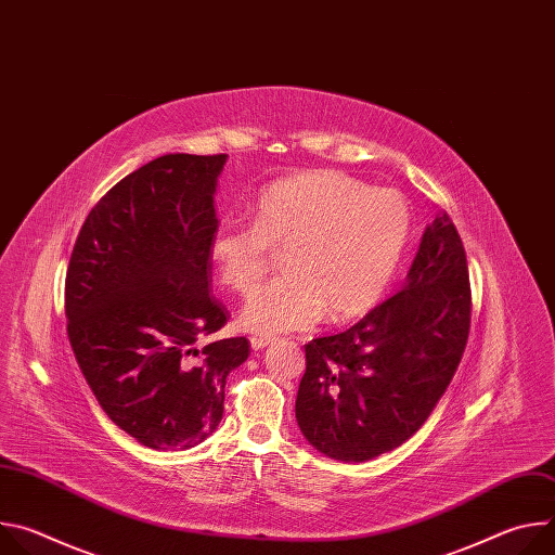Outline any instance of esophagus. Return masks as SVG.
<instances>
[{"label": "esophagus", "mask_w": 555, "mask_h": 555, "mask_svg": "<svg viewBox=\"0 0 555 555\" xmlns=\"http://www.w3.org/2000/svg\"><path fill=\"white\" fill-rule=\"evenodd\" d=\"M272 340H274V338H270V336H253V338H250V345H253L255 351H259V349L268 347Z\"/></svg>", "instance_id": "1"}]
</instances>
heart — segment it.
Returning <instances> with one entry per match:
<instances>
[{
	"mask_svg": "<svg viewBox=\"0 0 555 555\" xmlns=\"http://www.w3.org/2000/svg\"><path fill=\"white\" fill-rule=\"evenodd\" d=\"M411 230L406 199L369 189L336 171H313L272 184L257 217L225 219L210 240L219 279L250 296L283 248L285 274L246 305L242 325L261 334L349 321L371 309L400 263Z\"/></svg>",
	"mask_w": 555,
	"mask_h": 555,
	"instance_id": "obj_1",
	"label": "heart"
}]
</instances>
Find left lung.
I'll return each mask as SVG.
<instances>
[{
	"label": "left lung",
	"instance_id": "1",
	"mask_svg": "<svg viewBox=\"0 0 555 555\" xmlns=\"http://www.w3.org/2000/svg\"><path fill=\"white\" fill-rule=\"evenodd\" d=\"M472 321L465 248L450 215L426 228L406 283L351 330L305 345L296 422L323 454L360 463L411 439L463 358Z\"/></svg>",
	"mask_w": 555,
	"mask_h": 555
}]
</instances>
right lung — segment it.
<instances>
[{
	"instance_id": "obj_1",
	"label": "right lung",
	"mask_w": 555,
	"mask_h": 555,
	"mask_svg": "<svg viewBox=\"0 0 555 555\" xmlns=\"http://www.w3.org/2000/svg\"><path fill=\"white\" fill-rule=\"evenodd\" d=\"M225 155L169 153L114 184L86 217L65 274L67 338L94 398L153 450H186L221 422L248 338L210 292L212 204Z\"/></svg>"
}]
</instances>
